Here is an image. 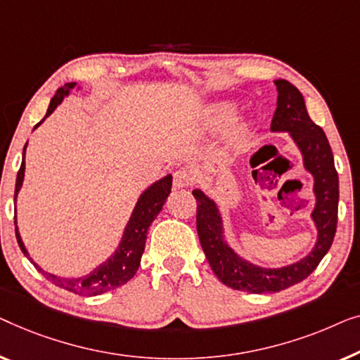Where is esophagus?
Here are the masks:
<instances>
[{"mask_svg": "<svg viewBox=\"0 0 360 360\" xmlns=\"http://www.w3.org/2000/svg\"><path fill=\"white\" fill-rule=\"evenodd\" d=\"M195 176L192 173L191 169H186V168H181L174 173V181L173 184L176 189H181V187H189L192 186V182H194Z\"/></svg>", "mask_w": 360, "mask_h": 360, "instance_id": "esophagus-1", "label": "esophagus"}]
</instances>
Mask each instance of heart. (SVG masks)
<instances>
[{"instance_id":"1","label":"heart","mask_w":360,"mask_h":360,"mask_svg":"<svg viewBox=\"0 0 360 360\" xmlns=\"http://www.w3.org/2000/svg\"><path fill=\"white\" fill-rule=\"evenodd\" d=\"M231 112H233L231 104H215V105H212V108L209 109V119H210L212 124L219 127V125L225 124L226 120L230 119ZM245 130H246V125L245 124L238 125V127L235 129V136L243 135V134H245Z\"/></svg>"}]
</instances>
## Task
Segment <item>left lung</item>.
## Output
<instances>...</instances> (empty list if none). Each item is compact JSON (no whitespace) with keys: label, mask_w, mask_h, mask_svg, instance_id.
Returning <instances> with one entry per match:
<instances>
[{"label":"left lung","mask_w":360,"mask_h":360,"mask_svg":"<svg viewBox=\"0 0 360 360\" xmlns=\"http://www.w3.org/2000/svg\"><path fill=\"white\" fill-rule=\"evenodd\" d=\"M274 83L279 96L271 130L292 135L303 155V165L315 179L316 204L311 217L318 229V240L313 251L302 261L281 269L251 264L235 255L224 241V226L215 202L199 189L192 191L197 200V235L212 271L225 285L250 293L281 292L307 279L330 251L338 225L339 179L325 131L310 119L303 96L295 86L285 79H276Z\"/></svg>","instance_id":"obj_1"}]
</instances>
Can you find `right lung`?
I'll list each match as a JSON object with an SVG mask.
<instances>
[{"label":"right lung","instance_id":"add662e5","mask_svg":"<svg viewBox=\"0 0 360 360\" xmlns=\"http://www.w3.org/2000/svg\"><path fill=\"white\" fill-rule=\"evenodd\" d=\"M75 84L77 83H67L65 86H62V88L57 89V93H55L52 101H50V105L47 109V114H45V117H49V115L53 112L55 108H57V105L63 101L65 96L68 94V91L75 88ZM40 124H42V120H40L35 127H39ZM26 146H24V153H26ZM24 169H26V163H24V158H22V165L18 171L14 200H16L18 192L22 186ZM171 184H173V176L168 174L165 176L163 179L156 181L155 184H151L148 189L140 195V199L136 202L134 209V214H131L129 224L125 226L122 241H120V245L117 250H115L114 255L110 256L104 264H101L98 269H94L88 276L79 277V279H63V277H57L40 269V267L29 257L26 246H24L21 235H19L18 226H16L18 245L21 248L24 255L29 257V261L37 267L39 272H42L45 276V279H49L57 287L65 288V290L77 293V295H83V297L101 295V293L109 292L112 290V288L124 285V283H127L131 277L135 276V272L140 266L141 255H143V250H145L146 233H148L151 221L156 219V215L160 214L161 209H163L166 197H168L171 192ZM14 224H16V220H14Z\"/></svg>","mask_w":360,"mask_h":360}]
</instances>
